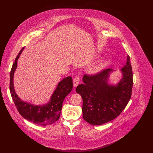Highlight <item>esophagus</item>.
<instances>
[{
  "label": "esophagus",
  "instance_id": "obj_1",
  "mask_svg": "<svg viewBox=\"0 0 153 153\" xmlns=\"http://www.w3.org/2000/svg\"><path fill=\"white\" fill-rule=\"evenodd\" d=\"M79 82H80V77H79V76H78L74 78V79L73 80V86H74V87H76L79 85Z\"/></svg>",
  "mask_w": 153,
  "mask_h": 153
}]
</instances>
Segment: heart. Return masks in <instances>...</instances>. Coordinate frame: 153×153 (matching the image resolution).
<instances>
[{
    "label": "heart",
    "instance_id": "heart-1",
    "mask_svg": "<svg viewBox=\"0 0 153 153\" xmlns=\"http://www.w3.org/2000/svg\"><path fill=\"white\" fill-rule=\"evenodd\" d=\"M110 62H111L110 59L108 58L102 60L97 65L95 66V67L92 69V72L94 73H99L101 72L109 65Z\"/></svg>",
    "mask_w": 153,
    "mask_h": 153
}]
</instances>
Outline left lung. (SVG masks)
<instances>
[{"label": "left lung", "mask_w": 153, "mask_h": 153, "mask_svg": "<svg viewBox=\"0 0 153 153\" xmlns=\"http://www.w3.org/2000/svg\"><path fill=\"white\" fill-rule=\"evenodd\" d=\"M115 71L107 69L95 75L85 74L83 84L76 91L82 99L84 119L92 125H102L118 117L131 98L133 76L130 58L121 69L122 77L117 84L109 83V76Z\"/></svg>", "instance_id": "obj_1"}]
</instances>
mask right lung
<instances>
[{"mask_svg":"<svg viewBox=\"0 0 153 153\" xmlns=\"http://www.w3.org/2000/svg\"><path fill=\"white\" fill-rule=\"evenodd\" d=\"M25 47L21 50L15 59L11 72L10 91L15 105L19 114L25 119L34 123L46 126L54 123L60 117L62 102L73 88L72 78L66 77L58 82L48 102L43 105H34L21 100L15 91L14 76L17 68L18 59Z\"/></svg>","mask_w":153,"mask_h":153,"instance_id":"right-lung-1","label":"right lung"}]
</instances>
